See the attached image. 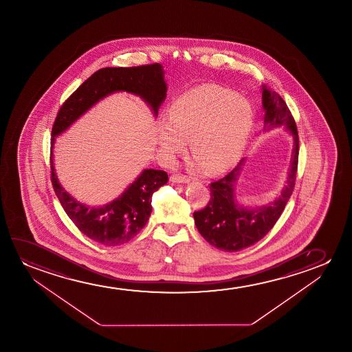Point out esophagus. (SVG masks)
<instances>
[{"instance_id":"esophagus-1","label":"esophagus","mask_w":352,"mask_h":352,"mask_svg":"<svg viewBox=\"0 0 352 352\" xmlns=\"http://www.w3.org/2000/svg\"><path fill=\"white\" fill-rule=\"evenodd\" d=\"M170 182L172 183L185 184L190 182V178L186 175H183V174H173V175H170Z\"/></svg>"}]
</instances>
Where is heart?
<instances>
[{"instance_id": "obj_1", "label": "heart", "mask_w": 352, "mask_h": 352, "mask_svg": "<svg viewBox=\"0 0 352 352\" xmlns=\"http://www.w3.org/2000/svg\"><path fill=\"white\" fill-rule=\"evenodd\" d=\"M254 124V111L236 92L206 84L175 98L168 121L160 126L159 144L167 159L190 149L208 173H220L241 157Z\"/></svg>"}]
</instances>
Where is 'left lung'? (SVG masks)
Instances as JSON below:
<instances>
[{
    "label": "left lung",
    "instance_id": "8db88e82",
    "mask_svg": "<svg viewBox=\"0 0 352 352\" xmlns=\"http://www.w3.org/2000/svg\"><path fill=\"white\" fill-rule=\"evenodd\" d=\"M265 130L285 126L294 135V148L287 184L278 199L270 206L248 209L234 199V185L244 160L223 178L210 184V199L206 208L193 212L195 223L203 238L217 249L234 252L261 241L278 221L294 191L298 167V131L294 116L278 92L262 87Z\"/></svg>",
    "mask_w": 352,
    "mask_h": 352
}]
</instances>
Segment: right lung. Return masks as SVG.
Returning a JSON list of instances; mask_svg holds the SVG:
<instances>
[{
  "label": "right lung",
  "instance_id": "obj_1",
  "mask_svg": "<svg viewBox=\"0 0 352 352\" xmlns=\"http://www.w3.org/2000/svg\"><path fill=\"white\" fill-rule=\"evenodd\" d=\"M160 63L135 67H106L87 78L58 111L52 129L50 169L54 191L65 212L78 230L103 245L125 244L140 233L151 214L155 191L168 182V174L160 169H144L138 178L113 202L102 207H89L68 195L58 183L53 164L55 137L67 130L95 103L113 92L127 91L142 97L157 116L166 98L167 84Z\"/></svg>",
  "mask_w": 352,
  "mask_h": 352
}]
</instances>
